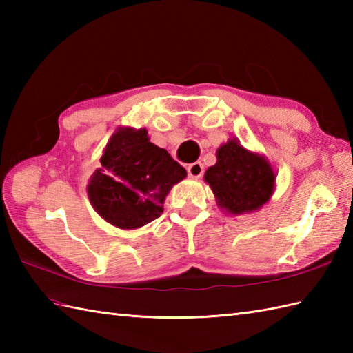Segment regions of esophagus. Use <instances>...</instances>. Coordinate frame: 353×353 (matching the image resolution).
<instances>
[{
	"instance_id": "esophagus-1",
	"label": "esophagus",
	"mask_w": 353,
	"mask_h": 353,
	"mask_svg": "<svg viewBox=\"0 0 353 353\" xmlns=\"http://www.w3.org/2000/svg\"><path fill=\"white\" fill-rule=\"evenodd\" d=\"M188 174L194 179H199L203 174V163L201 162H194L191 165H188Z\"/></svg>"
}]
</instances>
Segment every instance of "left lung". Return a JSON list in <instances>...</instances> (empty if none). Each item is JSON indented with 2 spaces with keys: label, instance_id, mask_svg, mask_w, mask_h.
<instances>
[{
  "label": "left lung",
  "instance_id": "left-lung-1",
  "mask_svg": "<svg viewBox=\"0 0 353 353\" xmlns=\"http://www.w3.org/2000/svg\"><path fill=\"white\" fill-rule=\"evenodd\" d=\"M205 181L219 206L230 214H243L267 203L273 192L274 172L264 157L230 139L216 150V163L208 168Z\"/></svg>",
  "mask_w": 353,
  "mask_h": 353
}]
</instances>
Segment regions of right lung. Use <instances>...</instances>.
<instances>
[{"label":"right lung","mask_w":353,"mask_h":353,"mask_svg":"<svg viewBox=\"0 0 353 353\" xmlns=\"http://www.w3.org/2000/svg\"><path fill=\"white\" fill-rule=\"evenodd\" d=\"M100 162L88 196L104 220L121 229H137L159 219L172 185L186 177V170L167 150L148 141L145 129H119Z\"/></svg>","instance_id":"1"}]
</instances>
